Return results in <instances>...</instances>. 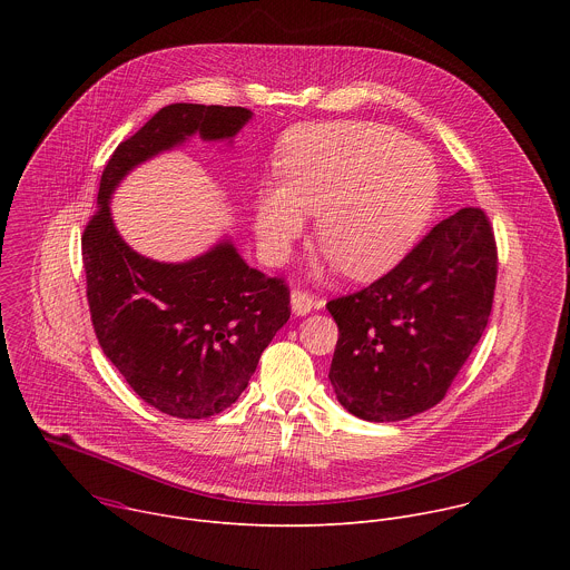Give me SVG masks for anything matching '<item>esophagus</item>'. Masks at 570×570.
Listing matches in <instances>:
<instances>
[{
    "label": "esophagus",
    "instance_id": "obj_1",
    "mask_svg": "<svg viewBox=\"0 0 570 570\" xmlns=\"http://www.w3.org/2000/svg\"><path fill=\"white\" fill-rule=\"evenodd\" d=\"M291 306H293V313L306 315V313H311V311L317 306V299H315L308 291L295 288V291L291 293Z\"/></svg>",
    "mask_w": 570,
    "mask_h": 570
}]
</instances>
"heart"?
Returning <instances> with one entry per match:
<instances>
[{"mask_svg":"<svg viewBox=\"0 0 570 570\" xmlns=\"http://www.w3.org/2000/svg\"><path fill=\"white\" fill-rule=\"evenodd\" d=\"M282 187L257 200V232L284 255L315 216L320 248L352 279H374L413 250L429 225L440 174L433 155L392 126L334 121L293 128L279 150Z\"/></svg>","mask_w":570,"mask_h":570,"instance_id":"1","label":"heart"}]
</instances>
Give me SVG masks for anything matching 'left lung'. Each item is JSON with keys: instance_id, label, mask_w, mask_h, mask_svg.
<instances>
[{"instance_id": "8db88e82", "label": "left lung", "mask_w": 570, "mask_h": 570, "mask_svg": "<svg viewBox=\"0 0 570 570\" xmlns=\"http://www.w3.org/2000/svg\"><path fill=\"white\" fill-rule=\"evenodd\" d=\"M497 273L490 218L462 207L390 273L327 302L341 332L330 370L338 401L367 422L438 405L487 327Z\"/></svg>"}]
</instances>
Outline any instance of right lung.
I'll return each mask as SVG.
<instances>
[{
    "instance_id": "right-lung-1",
    "label": "right lung",
    "mask_w": 570,
    "mask_h": 570,
    "mask_svg": "<svg viewBox=\"0 0 570 570\" xmlns=\"http://www.w3.org/2000/svg\"><path fill=\"white\" fill-rule=\"evenodd\" d=\"M253 117L236 106L171 104L110 155L99 207L80 236L92 327L104 354L159 413L212 417L240 396L291 317V291L238 257L229 240L187 264L137 255L117 234L110 194L139 161L194 132L229 139Z\"/></svg>"
}]
</instances>
